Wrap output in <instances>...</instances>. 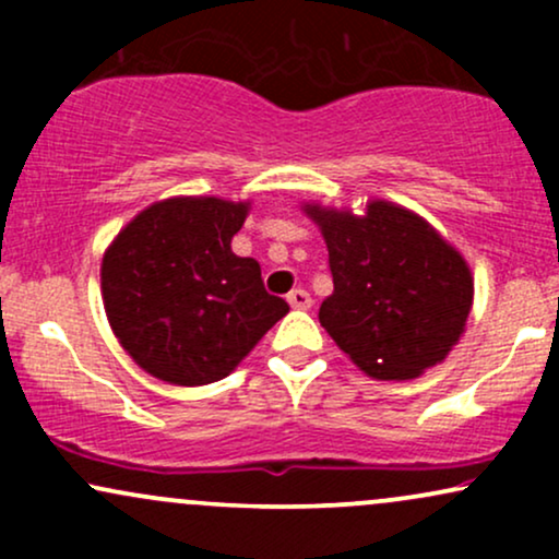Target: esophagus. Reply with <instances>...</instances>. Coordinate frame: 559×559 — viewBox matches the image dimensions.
I'll use <instances>...</instances> for the list:
<instances>
[{"label":"esophagus","mask_w":559,"mask_h":559,"mask_svg":"<svg viewBox=\"0 0 559 559\" xmlns=\"http://www.w3.org/2000/svg\"><path fill=\"white\" fill-rule=\"evenodd\" d=\"M286 299H288V305L294 307V310H310V307H312V297L305 292V288H292Z\"/></svg>","instance_id":"obj_1"}]
</instances>
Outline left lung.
Instances as JSON below:
<instances>
[{
  "instance_id": "1",
  "label": "left lung",
  "mask_w": 559,
  "mask_h": 559,
  "mask_svg": "<svg viewBox=\"0 0 559 559\" xmlns=\"http://www.w3.org/2000/svg\"><path fill=\"white\" fill-rule=\"evenodd\" d=\"M320 226L333 294L320 325L349 360L381 381H407L460 342L473 307L463 254L400 204L373 199L365 215L305 204Z\"/></svg>"
}]
</instances>
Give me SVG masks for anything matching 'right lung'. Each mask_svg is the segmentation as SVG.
Listing matches in <instances>:
<instances>
[{
	"mask_svg": "<svg viewBox=\"0 0 559 559\" xmlns=\"http://www.w3.org/2000/svg\"><path fill=\"white\" fill-rule=\"evenodd\" d=\"M247 213L249 202L173 197L139 213L107 247V320L150 376L176 386L221 381L288 312L265 292L260 262L230 249Z\"/></svg>",
	"mask_w": 559,
	"mask_h": 559,
	"instance_id": "1",
	"label": "right lung"
}]
</instances>
